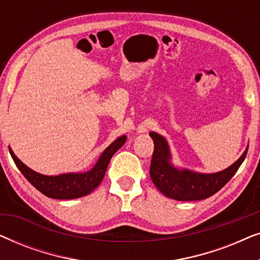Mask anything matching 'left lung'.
Masks as SVG:
<instances>
[{"mask_svg":"<svg viewBox=\"0 0 260 260\" xmlns=\"http://www.w3.org/2000/svg\"><path fill=\"white\" fill-rule=\"evenodd\" d=\"M154 152L150 163V177L158 190L179 201L204 200L219 191L239 169L246 157L247 149L236 163L215 174H198L189 170H177L170 165V152L165 138L150 133Z\"/></svg>","mask_w":260,"mask_h":260,"instance_id":"left-lung-1","label":"left lung"}]
</instances>
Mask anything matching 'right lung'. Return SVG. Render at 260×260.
Returning a JSON list of instances; mask_svg holds the SVG:
<instances>
[{"instance_id":"right-lung-1","label":"right lung","mask_w":260,"mask_h":260,"mask_svg":"<svg viewBox=\"0 0 260 260\" xmlns=\"http://www.w3.org/2000/svg\"><path fill=\"white\" fill-rule=\"evenodd\" d=\"M126 137L122 136L109 145L104 152L99 157L97 165L92 168L90 172L81 174H63L59 176H46L33 172V170L24 166L19 158L14 155L12 149H9L10 155L15 162L17 168L23 174V176L37 188L39 191L46 197L52 199H59V200H66V199L81 198L90 194L92 190L95 189L104 179L106 168L113 154L122 147L125 142Z\"/></svg>"}]
</instances>
